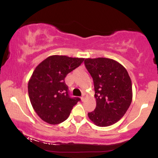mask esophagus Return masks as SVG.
<instances>
[{
	"label": "esophagus",
	"instance_id": "esophagus-1",
	"mask_svg": "<svg viewBox=\"0 0 158 158\" xmlns=\"http://www.w3.org/2000/svg\"><path fill=\"white\" fill-rule=\"evenodd\" d=\"M85 98L84 96H82V97H81V101H84V100H85Z\"/></svg>",
	"mask_w": 158,
	"mask_h": 158
}]
</instances>
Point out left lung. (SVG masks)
Listing matches in <instances>:
<instances>
[{
    "mask_svg": "<svg viewBox=\"0 0 158 158\" xmlns=\"http://www.w3.org/2000/svg\"><path fill=\"white\" fill-rule=\"evenodd\" d=\"M85 65L93 78L97 102L88 117L97 126H111L122 118L131 105V78L122 64L111 59H85Z\"/></svg>",
    "mask_w": 158,
    "mask_h": 158,
    "instance_id": "obj_1",
    "label": "left lung"
}]
</instances>
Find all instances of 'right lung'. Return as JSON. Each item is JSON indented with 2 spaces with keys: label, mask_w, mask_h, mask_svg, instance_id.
Wrapping results in <instances>:
<instances>
[{
  "label": "right lung",
  "mask_w": 158,
  "mask_h": 158,
  "mask_svg": "<svg viewBox=\"0 0 158 158\" xmlns=\"http://www.w3.org/2000/svg\"><path fill=\"white\" fill-rule=\"evenodd\" d=\"M84 59L50 56L35 68L29 80L28 94L32 108L44 122L51 125L64 122L80 100L69 96L64 78Z\"/></svg>",
  "instance_id": "right-lung-1"
}]
</instances>
